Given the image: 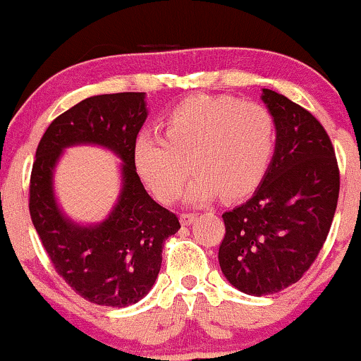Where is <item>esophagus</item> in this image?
<instances>
[{
	"instance_id": "obj_1",
	"label": "esophagus",
	"mask_w": 361,
	"mask_h": 361,
	"mask_svg": "<svg viewBox=\"0 0 361 361\" xmlns=\"http://www.w3.org/2000/svg\"><path fill=\"white\" fill-rule=\"evenodd\" d=\"M195 219H197V214H192V212H183L180 215V222L183 224V226H190Z\"/></svg>"
}]
</instances>
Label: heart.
<instances>
[{"mask_svg": "<svg viewBox=\"0 0 361 361\" xmlns=\"http://www.w3.org/2000/svg\"><path fill=\"white\" fill-rule=\"evenodd\" d=\"M164 135L142 132L134 142L135 169L161 202H175L190 169L197 176L186 200L205 204L247 197L258 188L276 147V120L268 106L235 97L195 94L163 120ZM192 164H189V161Z\"/></svg>", "mask_w": 361, "mask_h": 361, "instance_id": "1", "label": "heart"}]
</instances>
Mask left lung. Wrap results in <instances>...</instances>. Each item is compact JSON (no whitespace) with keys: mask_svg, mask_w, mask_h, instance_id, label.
Masks as SVG:
<instances>
[{"mask_svg":"<svg viewBox=\"0 0 361 361\" xmlns=\"http://www.w3.org/2000/svg\"><path fill=\"white\" fill-rule=\"evenodd\" d=\"M275 115L276 147L246 204L222 214L219 264L247 295H271L299 281L324 246L339 197V168L326 128L283 94L263 90Z\"/></svg>","mask_w":361,"mask_h":361,"instance_id":"left-lung-1","label":"left lung"}]
</instances>
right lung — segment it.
Segmentation results:
<instances>
[{"instance_id":"1","label":"right lung","mask_w":361,"mask_h":361,"mask_svg":"<svg viewBox=\"0 0 361 361\" xmlns=\"http://www.w3.org/2000/svg\"><path fill=\"white\" fill-rule=\"evenodd\" d=\"M147 117L144 93L86 98L54 118L40 139L30 175L28 209L54 268L82 299L127 307L151 290L163 246L180 229L176 214L156 204L135 171L134 142ZM74 143L109 147L124 161L123 193L98 226L82 228L56 209L51 171L62 148Z\"/></svg>"}]
</instances>
